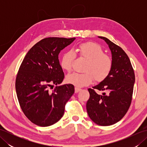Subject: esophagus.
<instances>
[{
    "label": "esophagus",
    "instance_id": "34e87169",
    "mask_svg": "<svg viewBox=\"0 0 147 147\" xmlns=\"http://www.w3.org/2000/svg\"><path fill=\"white\" fill-rule=\"evenodd\" d=\"M81 90H82L81 88H78V87H75V93H78Z\"/></svg>",
    "mask_w": 147,
    "mask_h": 147
}]
</instances>
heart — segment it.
I'll return each instance as SVG.
<instances>
[{"mask_svg":"<svg viewBox=\"0 0 147 147\" xmlns=\"http://www.w3.org/2000/svg\"><path fill=\"white\" fill-rule=\"evenodd\" d=\"M75 52L87 60L84 67L85 73H71L66 76V82L78 87L88 85L94 79L97 82H101L110 74L112 61L109 55L104 54V50L97 43L86 42L80 44ZM76 54L73 51H68L62 55L61 65L64 70L70 72Z\"/></svg>","mask_w":147,"mask_h":147,"instance_id":"1","label":"heart"}]
</instances>
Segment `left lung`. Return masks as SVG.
I'll list each match as a JSON object with an SVG mask.
<instances>
[{
	"label": "left lung",
	"mask_w": 147,
	"mask_h": 147,
	"mask_svg": "<svg viewBox=\"0 0 147 147\" xmlns=\"http://www.w3.org/2000/svg\"><path fill=\"white\" fill-rule=\"evenodd\" d=\"M108 45L112 55L110 74L98 85L88 89L90 98L86 111L90 118L98 125L110 126L119 121L128 111L131 102L135 76L128 56L120 47L108 38L98 36ZM105 91L97 94L94 90Z\"/></svg>",
	"instance_id": "obj_1"
}]
</instances>
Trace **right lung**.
<instances>
[{
	"mask_svg": "<svg viewBox=\"0 0 147 147\" xmlns=\"http://www.w3.org/2000/svg\"><path fill=\"white\" fill-rule=\"evenodd\" d=\"M75 39H43L31 48L22 62L16 80L18 99L24 114L36 125L49 126L60 120L73 95V85H59L64 78L59 54ZM54 84L56 86L53 89Z\"/></svg>",
	"mask_w": 147,
	"mask_h": 147,
	"instance_id": "add662e5",
	"label": "right lung"
}]
</instances>
